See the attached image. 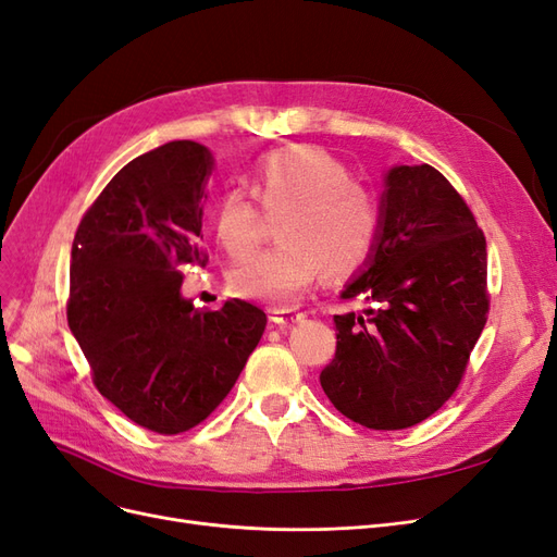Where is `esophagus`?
Instances as JSON below:
<instances>
[{"label": "esophagus", "instance_id": "esophagus-1", "mask_svg": "<svg viewBox=\"0 0 557 557\" xmlns=\"http://www.w3.org/2000/svg\"><path fill=\"white\" fill-rule=\"evenodd\" d=\"M305 319V312L296 310H271V321H275L277 326H294L298 321Z\"/></svg>", "mask_w": 557, "mask_h": 557}]
</instances>
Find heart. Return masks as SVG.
Wrapping results in <instances>:
<instances>
[{"instance_id": "b5f03b06", "label": "heart", "mask_w": 557, "mask_h": 557, "mask_svg": "<svg viewBox=\"0 0 557 557\" xmlns=\"http://www.w3.org/2000/svg\"><path fill=\"white\" fill-rule=\"evenodd\" d=\"M255 196L277 220L282 240L231 273L233 292L273 308H292L324 275L361 265L380 231L374 194L349 166L312 146L275 150L259 161ZM214 236L233 259L247 257L261 236V212L243 189H226L214 206Z\"/></svg>"}]
</instances>
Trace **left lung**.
Wrapping results in <instances>:
<instances>
[{"label":"left lung","instance_id":"left-lung-1","mask_svg":"<svg viewBox=\"0 0 557 557\" xmlns=\"http://www.w3.org/2000/svg\"><path fill=\"white\" fill-rule=\"evenodd\" d=\"M486 238L472 210L428 164L393 166L380 231L343 298L374 308L335 314V358L321 388L354 423L403 430L454 396L488 319Z\"/></svg>","mask_w":557,"mask_h":557}]
</instances>
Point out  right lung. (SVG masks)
<instances>
[{
  "instance_id": "obj_1",
  "label": "right lung",
  "mask_w": 557,
  "mask_h": 557,
  "mask_svg": "<svg viewBox=\"0 0 557 557\" xmlns=\"http://www.w3.org/2000/svg\"><path fill=\"white\" fill-rule=\"evenodd\" d=\"M212 154L194 140L132 159L87 208L71 247L69 329L92 382L124 417L159 435L206 421L265 329L257 305L196 310L183 265H206L203 201Z\"/></svg>"
}]
</instances>
